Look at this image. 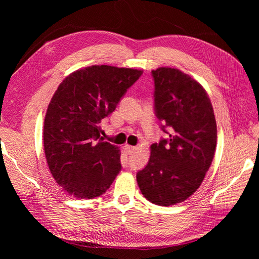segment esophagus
I'll return each mask as SVG.
<instances>
[{"mask_svg":"<svg viewBox=\"0 0 259 259\" xmlns=\"http://www.w3.org/2000/svg\"><path fill=\"white\" fill-rule=\"evenodd\" d=\"M123 149L125 151H126V153H131V152H133L134 151V149H135V147H133V146H130V145H125V146H123Z\"/></svg>","mask_w":259,"mask_h":259,"instance_id":"34e87169","label":"esophagus"}]
</instances>
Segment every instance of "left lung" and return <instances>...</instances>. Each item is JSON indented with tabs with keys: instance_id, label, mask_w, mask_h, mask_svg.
<instances>
[{
	"instance_id": "1",
	"label": "left lung",
	"mask_w": 259,
	"mask_h": 259,
	"mask_svg": "<svg viewBox=\"0 0 259 259\" xmlns=\"http://www.w3.org/2000/svg\"><path fill=\"white\" fill-rule=\"evenodd\" d=\"M151 73L155 115L168 138L151 145L136 178L148 201L169 206L189 198L204 179L215 154L216 120L207 93L191 76L166 67Z\"/></svg>"
}]
</instances>
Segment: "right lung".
<instances>
[{
    "label": "right lung",
    "mask_w": 259,
    "mask_h": 259,
    "mask_svg": "<svg viewBox=\"0 0 259 259\" xmlns=\"http://www.w3.org/2000/svg\"><path fill=\"white\" fill-rule=\"evenodd\" d=\"M142 74L92 66L69 74L55 92L44 120V151L54 179L70 195L97 198L120 173L119 147L104 142L99 124Z\"/></svg>",
    "instance_id": "obj_1"
}]
</instances>
